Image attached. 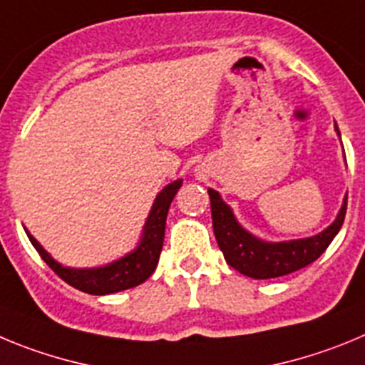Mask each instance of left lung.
Instances as JSON below:
<instances>
[{
	"label": "left lung",
	"instance_id": "left-lung-1",
	"mask_svg": "<svg viewBox=\"0 0 365 365\" xmlns=\"http://www.w3.org/2000/svg\"><path fill=\"white\" fill-rule=\"evenodd\" d=\"M334 130L340 136L336 123H334ZM207 192L211 198L212 229H215L216 242L225 260L236 271L255 280L284 277L313 264L338 235L347 209V196H344L342 207L334 222L318 235L307 236V238L284 240V242H267V240L251 235L247 229L240 225L232 209L223 202L218 190L207 189Z\"/></svg>",
	"mask_w": 365,
	"mask_h": 365
}]
</instances>
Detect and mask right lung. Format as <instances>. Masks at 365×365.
<instances>
[{
    "label": "right lung",
    "instance_id": "right-lung-1",
    "mask_svg": "<svg viewBox=\"0 0 365 365\" xmlns=\"http://www.w3.org/2000/svg\"><path fill=\"white\" fill-rule=\"evenodd\" d=\"M182 183L183 180H175L160 190L153 207H150L136 247L127 252L125 256H121L110 264L100 265V267H67V265L54 260L27 229H25V232H27L36 251L39 252V256L43 258L45 264L68 285L80 289L83 293L98 294V297L120 293V291L143 284L158 265L160 252L163 247V236H165L167 212H169L170 202L182 187Z\"/></svg>",
    "mask_w": 365,
    "mask_h": 365
}]
</instances>
